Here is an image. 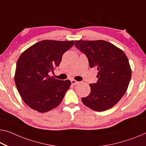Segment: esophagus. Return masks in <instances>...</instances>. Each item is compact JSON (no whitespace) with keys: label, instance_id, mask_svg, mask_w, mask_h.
<instances>
[{"label":"esophagus","instance_id":"obj_1","mask_svg":"<svg viewBox=\"0 0 146 146\" xmlns=\"http://www.w3.org/2000/svg\"><path fill=\"white\" fill-rule=\"evenodd\" d=\"M71 83H72V85H78V84H79L80 82H78V81L75 80H72Z\"/></svg>","mask_w":146,"mask_h":146}]
</instances>
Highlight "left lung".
<instances>
[{
	"mask_svg": "<svg viewBox=\"0 0 146 146\" xmlns=\"http://www.w3.org/2000/svg\"><path fill=\"white\" fill-rule=\"evenodd\" d=\"M75 46L84 53L89 66L98 70L95 84L82 101L95 111H106L117 104L124 95L131 78V68L127 55L117 47L105 40H76Z\"/></svg>",
	"mask_w": 146,
	"mask_h": 146,
	"instance_id": "obj_1",
	"label": "left lung"
}]
</instances>
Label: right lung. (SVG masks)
<instances>
[{
  "mask_svg": "<svg viewBox=\"0 0 146 146\" xmlns=\"http://www.w3.org/2000/svg\"><path fill=\"white\" fill-rule=\"evenodd\" d=\"M74 46V40H45L23 51L17 61L15 86L24 102L41 113L50 111L62 102L70 80L51 77L50 72L59 64L62 56Z\"/></svg>",
  "mask_w": 146,
  "mask_h": 146,
  "instance_id": "1",
  "label": "right lung"
}]
</instances>
